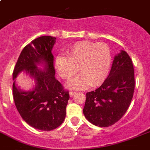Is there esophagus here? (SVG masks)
<instances>
[{"label": "esophagus", "mask_w": 150, "mask_h": 150, "mask_svg": "<svg viewBox=\"0 0 150 150\" xmlns=\"http://www.w3.org/2000/svg\"><path fill=\"white\" fill-rule=\"evenodd\" d=\"M75 93H76V92H75V91H70L69 92L70 97H72V96H73V95H75Z\"/></svg>", "instance_id": "1"}]
</instances>
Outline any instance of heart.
<instances>
[{
	"label": "heart",
	"instance_id": "obj_1",
	"mask_svg": "<svg viewBox=\"0 0 150 150\" xmlns=\"http://www.w3.org/2000/svg\"><path fill=\"white\" fill-rule=\"evenodd\" d=\"M112 62L110 48L105 43L79 41L67 49L66 57H56L54 66L61 79L69 81L78 72L81 75L69 83L74 90L84 89L90 85L97 88L105 81Z\"/></svg>",
	"mask_w": 150,
	"mask_h": 150
}]
</instances>
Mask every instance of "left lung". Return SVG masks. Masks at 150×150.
Segmentation results:
<instances>
[{"label":"left lung","instance_id":"left-lung-1","mask_svg":"<svg viewBox=\"0 0 150 150\" xmlns=\"http://www.w3.org/2000/svg\"><path fill=\"white\" fill-rule=\"evenodd\" d=\"M134 70L129 55L121 50L114 57L109 76L95 91L86 93L85 118L98 127H109L123 116L134 91Z\"/></svg>","mask_w":150,"mask_h":150}]
</instances>
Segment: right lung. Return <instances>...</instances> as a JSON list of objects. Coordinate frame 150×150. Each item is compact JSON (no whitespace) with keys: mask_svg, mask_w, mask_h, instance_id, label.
<instances>
[{"mask_svg":"<svg viewBox=\"0 0 150 150\" xmlns=\"http://www.w3.org/2000/svg\"><path fill=\"white\" fill-rule=\"evenodd\" d=\"M56 38L41 36L23 48L16 62L13 79V95L16 107L28 125L41 131H51L59 127L66 118L69 100V91L55 78L52 49ZM44 64V69L37 68ZM24 71L36 81L31 91H22L15 79Z\"/></svg>","mask_w":150,"mask_h":150,"instance_id":"add662e5","label":"right lung"}]
</instances>
